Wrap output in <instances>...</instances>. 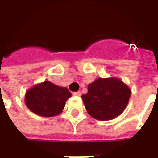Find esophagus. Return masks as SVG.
<instances>
[{
	"label": "esophagus",
	"mask_w": 158,
	"mask_h": 158,
	"mask_svg": "<svg viewBox=\"0 0 158 158\" xmlns=\"http://www.w3.org/2000/svg\"><path fill=\"white\" fill-rule=\"evenodd\" d=\"M73 96H81V92H80V91H76V92H73Z\"/></svg>",
	"instance_id": "esophagus-1"
}]
</instances>
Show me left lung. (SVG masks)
I'll return each instance as SVG.
<instances>
[{
	"label": "left lung",
	"instance_id": "left-lung-1",
	"mask_svg": "<svg viewBox=\"0 0 158 158\" xmlns=\"http://www.w3.org/2000/svg\"><path fill=\"white\" fill-rule=\"evenodd\" d=\"M130 95L129 87L118 79L100 78L89 84L87 94L81 97L90 116L106 121L115 118L123 112Z\"/></svg>",
	"mask_w": 158,
	"mask_h": 158
}]
</instances>
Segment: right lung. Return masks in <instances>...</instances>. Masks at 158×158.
Wrapping results in <instances>:
<instances>
[{"instance_id": "1", "label": "right lung", "mask_w": 158, "mask_h": 158, "mask_svg": "<svg viewBox=\"0 0 158 158\" xmlns=\"http://www.w3.org/2000/svg\"><path fill=\"white\" fill-rule=\"evenodd\" d=\"M71 92L65 87H59L45 81L29 89L25 103L30 111L42 117H53L62 113Z\"/></svg>"}]
</instances>
